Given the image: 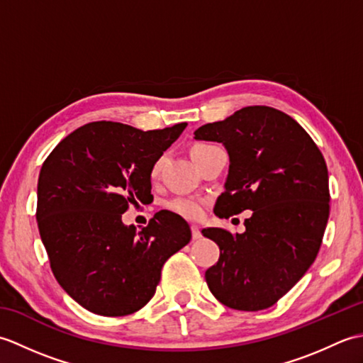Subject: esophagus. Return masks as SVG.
Instances as JSON below:
<instances>
[{
    "mask_svg": "<svg viewBox=\"0 0 363 363\" xmlns=\"http://www.w3.org/2000/svg\"><path fill=\"white\" fill-rule=\"evenodd\" d=\"M191 237L195 238V240H198V238H201V229H199L198 226H191Z\"/></svg>",
    "mask_w": 363,
    "mask_h": 363,
    "instance_id": "obj_1",
    "label": "esophagus"
}]
</instances>
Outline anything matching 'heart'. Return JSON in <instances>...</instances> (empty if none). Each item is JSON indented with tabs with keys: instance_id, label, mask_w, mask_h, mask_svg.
<instances>
[{
	"instance_id": "obj_1",
	"label": "heart",
	"mask_w": 363,
	"mask_h": 363,
	"mask_svg": "<svg viewBox=\"0 0 363 363\" xmlns=\"http://www.w3.org/2000/svg\"><path fill=\"white\" fill-rule=\"evenodd\" d=\"M207 146H211V145H206V143L194 145V146H191V156L196 154L198 151L207 148ZM160 167H162V159L154 162V165L151 167V177H157V174L160 172ZM203 206H204L203 199L194 198V196L174 198L167 204L169 211L177 213V215H181V217H184V218H189V220H196V218L201 217Z\"/></svg>"
}]
</instances>
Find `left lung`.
<instances>
[{"mask_svg": "<svg viewBox=\"0 0 363 363\" xmlns=\"http://www.w3.org/2000/svg\"><path fill=\"white\" fill-rule=\"evenodd\" d=\"M195 138L223 143L229 154L226 190L215 203V215L229 218L252 211L243 234L201 230L220 246L206 282L230 309H268L320 251L330 199L325 157L298 121L268 106H248L207 123Z\"/></svg>", "mask_w": 363, "mask_h": 363, "instance_id": "left-lung-1", "label": "left lung"}]
</instances>
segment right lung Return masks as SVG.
Returning a JSON list of instances; mask_svg holds the SVG:
<instances>
[{"label":"right lung","mask_w":363,"mask_h":363,"mask_svg":"<svg viewBox=\"0 0 363 363\" xmlns=\"http://www.w3.org/2000/svg\"><path fill=\"white\" fill-rule=\"evenodd\" d=\"M186 126L145 133L115 121L87 123L43 162L38 233L54 277L84 309L103 317L140 311L165 262L190 242L187 221L169 211L142 230L121 221L130 204L152 198L151 167Z\"/></svg>","instance_id":"1"}]
</instances>
